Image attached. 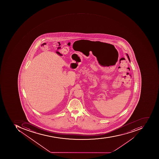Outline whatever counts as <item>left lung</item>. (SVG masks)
Returning <instances> with one entry per match:
<instances>
[{
    "label": "left lung",
    "instance_id": "1",
    "mask_svg": "<svg viewBox=\"0 0 159 159\" xmlns=\"http://www.w3.org/2000/svg\"><path fill=\"white\" fill-rule=\"evenodd\" d=\"M126 55H127V58H128V59H129V62H130V60L129 57V55H128L127 54H126Z\"/></svg>",
    "mask_w": 159,
    "mask_h": 159
}]
</instances>
